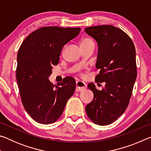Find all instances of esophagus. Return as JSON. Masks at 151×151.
Wrapping results in <instances>:
<instances>
[{"label": "esophagus", "instance_id": "obj_1", "mask_svg": "<svg viewBox=\"0 0 151 151\" xmlns=\"http://www.w3.org/2000/svg\"><path fill=\"white\" fill-rule=\"evenodd\" d=\"M76 91L78 92V91H83V90H85L86 88V84L84 83V82L82 81H76Z\"/></svg>", "mask_w": 151, "mask_h": 151}]
</instances>
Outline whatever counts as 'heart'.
I'll return each mask as SVG.
<instances>
[{"label": "heart", "instance_id": "obj_1", "mask_svg": "<svg viewBox=\"0 0 151 151\" xmlns=\"http://www.w3.org/2000/svg\"><path fill=\"white\" fill-rule=\"evenodd\" d=\"M92 41V40H91V39H83L81 41V46H83V45H86V44H87L88 42H91Z\"/></svg>", "mask_w": 151, "mask_h": 151}]
</instances>
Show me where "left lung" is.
I'll use <instances>...</instances> for the list:
<instances>
[{"label": "left lung", "mask_w": 151, "mask_h": 151, "mask_svg": "<svg viewBox=\"0 0 151 151\" xmlns=\"http://www.w3.org/2000/svg\"><path fill=\"white\" fill-rule=\"evenodd\" d=\"M85 31L98 45L96 82H105L101 91L93 83L88 85L94 98L86 112L94 123L104 126L117 120L129 103L137 75L136 50L129 35L112 25L87 27Z\"/></svg>", "instance_id": "8db88e82"}]
</instances>
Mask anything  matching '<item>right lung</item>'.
Returning a JSON list of instances; mask_svg holds the SVG:
<instances>
[{
    "label": "right lung",
    "mask_w": 151,
    "mask_h": 151,
    "mask_svg": "<svg viewBox=\"0 0 151 151\" xmlns=\"http://www.w3.org/2000/svg\"><path fill=\"white\" fill-rule=\"evenodd\" d=\"M81 28L42 27L22 42L17 55V80L22 104L36 122L48 124L63 114L75 93V80L66 76L55 86L50 83L52 65H57L62 49L78 36Z\"/></svg>",
    "instance_id": "1"
}]
</instances>
